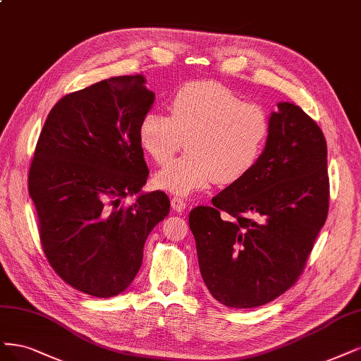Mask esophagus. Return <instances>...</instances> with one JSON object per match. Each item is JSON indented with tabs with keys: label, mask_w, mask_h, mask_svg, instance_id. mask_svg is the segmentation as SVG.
<instances>
[{
	"label": "esophagus",
	"mask_w": 361,
	"mask_h": 361,
	"mask_svg": "<svg viewBox=\"0 0 361 361\" xmlns=\"http://www.w3.org/2000/svg\"><path fill=\"white\" fill-rule=\"evenodd\" d=\"M171 207H173V210H175V212L182 214L185 207H186V203H185L183 198H180V197H173L171 198Z\"/></svg>",
	"instance_id": "obj_1"
}]
</instances>
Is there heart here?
<instances>
[{"mask_svg": "<svg viewBox=\"0 0 361 361\" xmlns=\"http://www.w3.org/2000/svg\"><path fill=\"white\" fill-rule=\"evenodd\" d=\"M139 142L157 164H167L185 145L188 154L157 173L158 188L176 195L202 191L216 180L230 185L250 173L263 155L270 116L255 103L218 82L182 86L170 115L149 110L139 123Z\"/></svg>", "mask_w": 361, "mask_h": 361, "instance_id": "b5f03b06", "label": "heart"}]
</instances>
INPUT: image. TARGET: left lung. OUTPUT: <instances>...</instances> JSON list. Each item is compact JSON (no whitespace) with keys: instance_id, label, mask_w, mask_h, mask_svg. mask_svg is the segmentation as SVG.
<instances>
[{"instance_id":"1","label":"left lung","mask_w":361,"mask_h":361,"mask_svg":"<svg viewBox=\"0 0 361 361\" xmlns=\"http://www.w3.org/2000/svg\"><path fill=\"white\" fill-rule=\"evenodd\" d=\"M327 212L324 134L299 106L281 102L257 166L190 214L210 294L234 309L275 300L299 278Z\"/></svg>"}]
</instances>
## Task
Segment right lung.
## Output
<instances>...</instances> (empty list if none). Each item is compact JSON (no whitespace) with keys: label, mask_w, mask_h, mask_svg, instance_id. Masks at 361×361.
<instances>
[{"label":"right lung","mask_w":361,"mask_h":361,"mask_svg":"<svg viewBox=\"0 0 361 361\" xmlns=\"http://www.w3.org/2000/svg\"><path fill=\"white\" fill-rule=\"evenodd\" d=\"M154 102L143 74L94 83L61 98L35 146L28 190L44 254L62 279L94 297L130 287L147 235L170 212L163 191H142L149 170L137 131Z\"/></svg>","instance_id":"add662e5"}]
</instances>
